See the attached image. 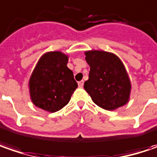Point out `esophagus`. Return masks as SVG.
<instances>
[{
    "mask_svg": "<svg viewBox=\"0 0 157 157\" xmlns=\"http://www.w3.org/2000/svg\"><path fill=\"white\" fill-rule=\"evenodd\" d=\"M83 84H84V82L83 81H80L78 82V86L80 88H82L83 87Z\"/></svg>",
    "mask_w": 157,
    "mask_h": 157,
    "instance_id": "34e87169",
    "label": "esophagus"
}]
</instances>
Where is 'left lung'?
<instances>
[{"label": "left lung", "mask_w": 157, "mask_h": 157, "mask_svg": "<svg viewBox=\"0 0 157 157\" xmlns=\"http://www.w3.org/2000/svg\"><path fill=\"white\" fill-rule=\"evenodd\" d=\"M85 55L90 71L84 89L92 101L106 110L125 105L129 98L131 84L121 60L105 51L92 50Z\"/></svg>", "instance_id": "8db88e82"}]
</instances>
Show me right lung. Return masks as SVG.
Wrapping results in <instances>:
<instances>
[{
    "label": "right lung",
    "mask_w": 157,
    "mask_h": 157,
    "mask_svg": "<svg viewBox=\"0 0 157 157\" xmlns=\"http://www.w3.org/2000/svg\"><path fill=\"white\" fill-rule=\"evenodd\" d=\"M68 56L61 52L42 56L29 80L30 96L36 107L56 112L67 105L77 82L67 67Z\"/></svg>",
    "instance_id": "add662e5"
}]
</instances>
